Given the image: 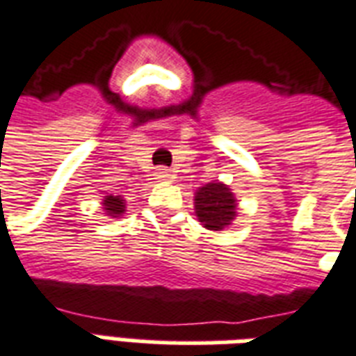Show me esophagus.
<instances>
[{
  "label": "esophagus",
  "instance_id": "1",
  "mask_svg": "<svg viewBox=\"0 0 356 356\" xmlns=\"http://www.w3.org/2000/svg\"><path fill=\"white\" fill-rule=\"evenodd\" d=\"M156 179H160V181H170L171 179V171L168 170V168H158V170L154 171Z\"/></svg>",
  "mask_w": 356,
  "mask_h": 356
}]
</instances>
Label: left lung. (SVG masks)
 <instances>
[{"instance_id": "obj_1", "label": "left lung", "mask_w": 356, "mask_h": 356, "mask_svg": "<svg viewBox=\"0 0 356 356\" xmlns=\"http://www.w3.org/2000/svg\"><path fill=\"white\" fill-rule=\"evenodd\" d=\"M194 208L200 223L209 231H221L236 216V204L229 186L223 183H208L198 188L194 196Z\"/></svg>"}]
</instances>
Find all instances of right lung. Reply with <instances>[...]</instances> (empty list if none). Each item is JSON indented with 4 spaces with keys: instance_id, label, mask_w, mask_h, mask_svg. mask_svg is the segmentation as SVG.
I'll list each match as a JSON object with an SVG mask.
<instances>
[{
    "instance_id": "add662e5",
    "label": "right lung",
    "mask_w": 356,
    "mask_h": 356,
    "mask_svg": "<svg viewBox=\"0 0 356 356\" xmlns=\"http://www.w3.org/2000/svg\"><path fill=\"white\" fill-rule=\"evenodd\" d=\"M104 209H106V213L112 217H118L120 213H124L125 211V204L124 200H122V196H106L104 198Z\"/></svg>"
}]
</instances>
